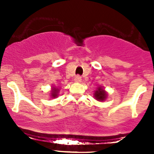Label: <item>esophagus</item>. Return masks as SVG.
<instances>
[{
	"instance_id": "esophagus-1",
	"label": "esophagus",
	"mask_w": 154,
	"mask_h": 154,
	"mask_svg": "<svg viewBox=\"0 0 154 154\" xmlns=\"http://www.w3.org/2000/svg\"><path fill=\"white\" fill-rule=\"evenodd\" d=\"M75 81L76 82H80L82 81V77L79 75H76L75 78Z\"/></svg>"
}]
</instances>
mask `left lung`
Instances as JSON below:
<instances>
[{"label":"left lung","mask_w":154,"mask_h":154,"mask_svg":"<svg viewBox=\"0 0 154 154\" xmlns=\"http://www.w3.org/2000/svg\"><path fill=\"white\" fill-rule=\"evenodd\" d=\"M95 98L99 101H103L106 98V92L102 87H99L97 91L95 92Z\"/></svg>","instance_id":"1"}]
</instances>
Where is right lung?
<instances>
[{"mask_svg": "<svg viewBox=\"0 0 154 154\" xmlns=\"http://www.w3.org/2000/svg\"><path fill=\"white\" fill-rule=\"evenodd\" d=\"M53 91L52 92H51V96H53V97L55 98L57 96H58V89H55V88H53Z\"/></svg>", "mask_w": 154, "mask_h": 154, "instance_id": "right-lung-1", "label": "right lung"}]
</instances>
